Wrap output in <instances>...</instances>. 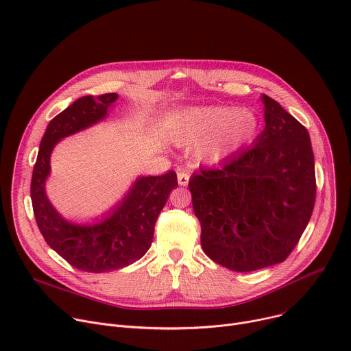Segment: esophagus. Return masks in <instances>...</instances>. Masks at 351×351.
<instances>
[{"label": "esophagus", "instance_id": "1", "mask_svg": "<svg viewBox=\"0 0 351 351\" xmlns=\"http://www.w3.org/2000/svg\"><path fill=\"white\" fill-rule=\"evenodd\" d=\"M189 173H186V172H178V183L180 184V186H186L187 183H189Z\"/></svg>", "mask_w": 351, "mask_h": 351}]
</instances>
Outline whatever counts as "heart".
Returning <instances> with one entry per match:
<instances>
[{
	"label": "heart",
	"mask_w": 351,
	"mask_h": 351,
	"mask_svg": "<svg viewBox=\"0 0 351 351\" xmlns=\"http://www.w3.org/2000/svg\"><path fill=\"white\" fill-rule=\"evenodd\" d=\"M258 130L250 110L232 106H190L169 124V140L178 147H196L202 162L219 164L249 143Z\"/></svg>",
	"instance_id": "1"
}]
</instances>
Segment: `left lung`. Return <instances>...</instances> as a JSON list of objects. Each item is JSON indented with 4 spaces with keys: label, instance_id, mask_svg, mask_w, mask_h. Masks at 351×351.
Instances as JSON below:
<instances>
[{
    "label": "left lung",
    "instance_id": "left-lung-1",
    "mask_svg": "<svg viewBox=\"0 0 351 351\" xmlns=\"http://www.w3.org/2000/svg\"><path fill=\"white\" fill-rule=\"evenodd\" d=\"M265 130L250 148L189 180L202 247L215 263L253 271L287 259L312 215L315 159L305 127L262 95Z\"/></svg>",
    "mask_w": 351,
    "mask_h": 351
}]
</instances>
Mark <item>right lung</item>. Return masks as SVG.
I'll use <instances>...</instances> for the list:
<instances>
[{
  "label": "right lung",
  "mask_w": 351,
  "mask_h": 351,
  "mask_svg": "<svg viewBox=\"0 0 351 351\" xmlns=\"http://www.w3.org/2000/svg\"><path fill=\"white\" fill-rule=\"evenodd\" d=\"M117 93L82 97L57 114L40 141L32 175L30 197L38 227L47 245L71 266L88 273H104L141 259L154 238L155 222L171 190L178 186L175 171L161 176H138L121 200L92 224H78L62 217L46 195L50 156L62 138L98 124L108 116Z\"/></svg>",
  "instance_id": "right-lung-1"
}]
</instances>
